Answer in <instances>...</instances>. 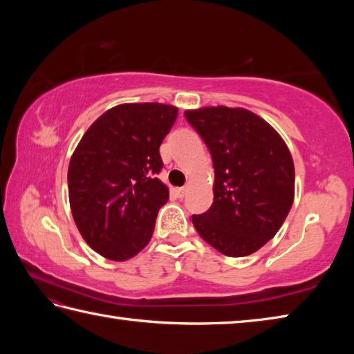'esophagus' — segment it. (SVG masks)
<instances>
[{
	"label": "esophagus",
	"instance_id": "obj_1",
	"mask_svg": "<svg viewBox=\"0 0 354 354\" xmlns=\"http://www.w3.org/2000/svg\"><path fill=\"white\" fill-rule=\"evenodd\" d=\"M187 190H189L187 185H184V187H179V189H176V194H178L179 198H184V196L187 195Z\"/></svg>",
	"mask_w": 354,
	"mask_h": 354
}]
</instances>
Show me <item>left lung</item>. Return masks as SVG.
Masks as SVG:
<instances>
[{
  "label": "left lung",
  "mask_w": 354,
  "mask_h": 354,
  "mask_svg": "<svg viewBox=\"0 0 354 354\" xmlns=\"http://www.w3.org/2000/svg\"><path fill=\"white\" fill-rule=\"evenodd\" d=\"M184 117L212 156L214 203L192 215L201 239L221 254L243 257L279 231L295 196L289 148L266 120L241 107H201Z\"/></svg>",
  "instance_id": "1"
}]
</instances>
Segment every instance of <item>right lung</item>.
Returning a JSON list of instances; mask_svg holds the SVG:
<instances>
[{
  "mask_svg": "<svg viewBox=\"0 0 354 354\" xmlns=\"http://www.w3.org/2000/svg\"><path fill=\"white\" fill-rule=\"evenodd\" d=\"M178 117L175 106L120 104L97 118L68 165L71 214L88 247L127 261L147 247L169 189L159 147Z\"/></svg>",
  "mask_w": 354,
  "mask_h": 354,
  "instance_id": "add662e5",
  "label": "right lung"
}]
</instances>
